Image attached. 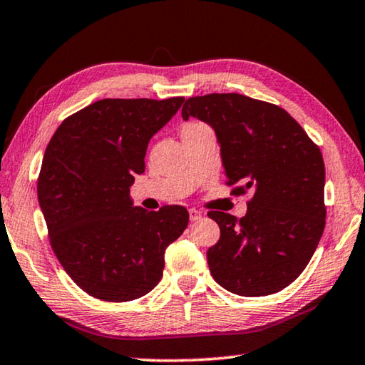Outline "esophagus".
Wrapping results in <instances>:
<instances>
[{
    "instance_id": "obj_1",
    "label": "esophagus",
    "mask_w": 365,
    "mask_h": 365,
    "mask_svg": "<svg viewBox=\"0 0 365 365\" xmlns=\"http://www.w3.org/2000/svg\"><path fill=\"white\" fill-rule=\"evenodd\" d=\"M188 214H190V220L191 222H196V220H200L202 217V214L197 211V209H190Z\"/></svg>"
}]
</instances>
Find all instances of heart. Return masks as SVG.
Segmentation results:
<instances>
[{
	"mask_svg": "<svg viewBox=\"0 0 365 365\" xmlns=\"http://www.w3.org/2000/svg\"><path fill=\"white\" fill-rule=\"evenodd\" d=\"M201 127H206V125H205V123H200V122H190L183 127V130H191V128H201Z\"/></svg>",
	"mask_w": 365,
	"mask_h": 365,
	"instance_id": "heart-1",
	"label": "heart"
}]
</instances>
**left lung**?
Listing matches in <instances>:
<instances>
[{
	"label": "left lung",
	"instance_id": "obj_1",
	"mask_svg": "<svg viewBox=\"0 0 365 365\" xmlns=\"http://www.w3.org/2000/svg\"><path fill=\"white\" fill-rule=\"evenodd\" d=\"M182 117L214 128L232 193H252L240 220L207 212L220 228L219 242L207 250L214 280L240 296L280 292L306 269L324 233L319 146L285 109L238 93L188 98Z\"/></svg>",
	"mask_w": 365,
	"mask_h": 365
}]
</instances>
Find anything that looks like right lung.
<instances>
[{
  "mask_svg": "<svg viewBox=\"0 0 365 365\" xmlns=\"http://www.w3.org/2000/svg\"><path fill=\"white\" fill-rule=\"evenodd\" d=\"M183 101L106 98L67 117L49 140L36 185L49 243L93 298L125 302L150 293L165 248L188 225L183 206L146 211L130 200L148 143Z\"/></svg>",
  "mask_w": 365,
  "mask_h": 365,
  "instance_id": "1",
  "label": "right lung"
}]
</instances>
